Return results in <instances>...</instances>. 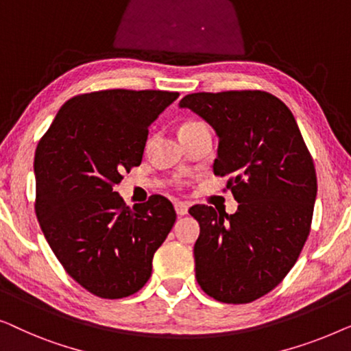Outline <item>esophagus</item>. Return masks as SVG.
Instances as JSON below:
<instances>
[{
    "label": "esophagus",
    "instance_id": "34e87169",
    "mask_svg": "<svg viewBox=\"0 0 351 351\" xmlns=\"http://www.w3.org/2000/svg\"><path fill=\"white\" fill-rule=\"evenodd\" d=\"M174 208H176L177 215H180V217L189 213V206H186V203H182V201H176Z\"/></svg>",
    "mask_w": 351,
    "mask_h": 351
}]
</instances>
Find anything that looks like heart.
Segmentation results:
<instances>
[{"label":"heart","instance_id":"obj_1","mask_svg":"<svg viewBox=\"0 0 351 351\" xmlns=\"http://www.w3.org/2000/svg\"><path fill=\"white\" fill-rule=\"evenodd\" d=\"M196 124H201V123H198V121H190V123L184 124V126H182V129H189V128H193V126H196Z\"/></svg>","mask_w":351,"mask_h":351}]
</instances>
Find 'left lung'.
<instances>
[{
    "instance_id": "left-lung-1",
    "label": "left lung",
    "mask_w": 351,
    "mask_h": 351,
    "mask_svg": "<svg viewBox=\"0 0 351 351\" xmlns=\"http://www.w3.org/2000/svg\"><path fill=\"white\" fill-rule=\"evenodd\" d=\"M180 107L215 129L214 174L228 176L238 201L230 215L190 208L199 223L196 280L215 300L249 304L285 280L308 238L318 190L313 160L294 114L265 90L195 93Z\"/></svg>"
}]
</instances>
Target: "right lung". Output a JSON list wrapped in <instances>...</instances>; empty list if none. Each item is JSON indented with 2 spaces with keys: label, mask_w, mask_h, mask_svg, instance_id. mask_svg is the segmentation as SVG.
<instances>
[{
  "label": "right lung",
  "mask_w": 351,
  "mask_h": 351,
  "mask_svg": "<svg viewBox=\"0 0 351 351\" xmlns=\"http://www.w3.org/2000/svg\"><path fill=\"white\" fill-rule=\"evenodd\" d=\"M179 97L107 89L62 105L35 152V213L65 271L100 299L141 291L176 210L165 196L128 208L113 186L142 162L148 126Z\"/></svg>",
  "instance_id": "right-lung-1"
}]
</instances>
